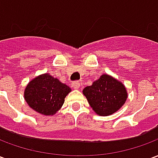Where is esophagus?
Here are the masks:
<instances>
[{
    "label": "esophagus",
    "instance_id": "34e87169",
    "mask_svg": "<svg viewBox=\"0 0 158 158\" xmlns=\"http://www.w3.org/2000/svg\"><path fill=\"white\" fill-rule=\"evenodd\" d=\"M72 87L73 89H79L80 87V83L79 81H73L72 83Z\"/></svg>",
    "mask_w": 158,
    "mask_h": 158
}]
</instances>
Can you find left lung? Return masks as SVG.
Listing matches in <instances>:
<instances>
[{"label":"left lung","instance_id":"left-lung-1","mask_svg":"<svg viewBox=\"0 0 158 158\" xmlns=\"http://www.w3.org/2000/svg\"><path fill=\"white\" fill-rule=\"evenodd\" d=\"M83 94L94 112L100 116H108L117 112L128 97L125 86L108 74H103L92 85L85 87Z\"/></svg>","mask_w":158,"mask_h":158}]
</instances>
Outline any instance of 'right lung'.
I'll use <instances>...</instances> for the list:
<instances>
[{
    "mask_svg": "<svg viewBox=\"0 0 158 158\" xmlns=\"http://www.w3.org/2000/svg\"><path fill=\"white\" fill-rule=\"evenodd\" d=\"M71 89L49 73L37 76L24 89V99L32 109L45 116L54 115Z\"/></svg>",
    "mask_w": 158,
    "mask_h": 158,
    "instance_id": "add662e5",
    "label": "right lung"
}]
</instances>
